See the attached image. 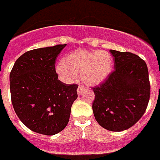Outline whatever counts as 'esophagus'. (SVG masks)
<instances>
[{
    "instance_id": "obj_1",
    "label": "esophagus",
    "mask_w": 160,
    "mask_h": 160,
    "mask_svg": "<svg viewBox=\"0 0 160 160\" xmlns=\"http://www.w3.org/2000/svg\"><path fill=\"white\" fill-rule=\"evenodd\" d=\"M84 88L85 87L83 85H79L78 88V90H77V91H78V94H81L82 91L84 89Z\"/></svg>"
}]
</instances>
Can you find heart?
<instances>
[{
  "mask_svg": "<svg viewBox=\"0 0 160 160\" xmlns=\"http://www.w3.org/2000/svg\"><path fill=\"white\" fill-rule=\"evenodd\" d=\"M113 65L114 58L108 51L77 50L66 56L56 71L66 80H72L76 75L81 74L86 84L97 85L107 78Z\"/></svg>",
  "mask_w": 160,
  "mask_h": 160,
  "instance_id": "heart-1",
  "label": "heart"
}]
</instances>
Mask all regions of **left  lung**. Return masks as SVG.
Masks as SVG:
<instances>
[{
	"label": "left lung",
	"mask_w": 160,
	"mask_h": 160,
	"mask_svg": "<svg viewBox=\"0 0 160 160\" xmlns=\"http://www.w3.org/2000/svg\"><path fill=\"white\" fill-rule=\"evenodd\" d=\"M114 71L93 88V111L98 124L121 132L135 125L148 107L150 82L146 62L131 52L110 50Z\"/></svg>",
	"instance_id": "obj_1"
}]
</instances>
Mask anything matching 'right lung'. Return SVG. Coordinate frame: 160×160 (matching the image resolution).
<instances>
[{"label": "right lung", "mask_w": 160, "mask_h": 160, "mask_svg": "<svg viewBox=\"0 0 160 160\" xmlns=\"http://www.w3.org/2000/svg\"><path fill=\"white\" fill-rule=\"evenodd\" d=\"M66 44L29 50L15 62L10 72L12 103L20 121L43 135L62 132L69 121L78 85L58 80L57 56Z\"/></svg>", "instance_id": "1"}]
</instances>
